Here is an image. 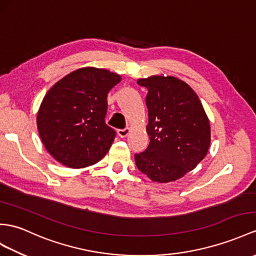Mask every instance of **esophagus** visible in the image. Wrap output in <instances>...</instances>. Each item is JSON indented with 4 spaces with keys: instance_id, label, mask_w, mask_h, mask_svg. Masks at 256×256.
<instances>
[{
    "instance_id": "esophagus-1",
    "label": "esophagus",
    "mask_w": 256,
    "mask_h": 256,
    "mask_svg": "<svg viewBox=\"0 0 256 256\" xmlns=\"http://www.w3.org/2000/svg\"><path fill=\"white\" fill-rule=\"evenodd\" d=\"M130 134V128H124V129H120L117 132V134L120 136V138H126V136Z\"/></svg>"
}]
</instances>
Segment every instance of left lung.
Here are the masks:
<instances>
[{
	"label": "left lung",
	"instance_id": "left-lung-1",
	"mask_svg": "<svg viewBox=\"0 0 256 256\" xmlns=\"http://www.w3.org/2000/svg\"><path fill=\"white\" fill-rule=\"evenodd\" d=\"M146 86L150 144L134 154L138 170L155 182H170L194 170L210 143L208 117L191 86L172 76L138 80Z\"/></svg>",
	"mask_w": 256,
	"mask_h": 256
}]
</instances>
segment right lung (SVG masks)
Returning <instances> with one entry per match:
<instances>
[{"mask_svg":"<svg viewBox=\"0 0 256 256\" xmlns=\"http://www.w3.org/2000/svg\"><path fill=\"white\" fill-rule=\"evenodd\" d=\"M122 80L104 68L82 67L58 81L43 98L36 126L43 146L70 168L98 163L108 152L115 130L105 124L108 93Z\"/></svg>","mask_w":256,"mask_h":256,"instance_id":"add662e5","label":"right lung"}]
</instances>
